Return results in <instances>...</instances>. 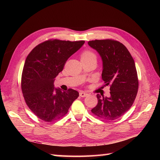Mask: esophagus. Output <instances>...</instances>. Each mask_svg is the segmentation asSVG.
Listing matches in <instances>:
<instances>
[{"mask_svg":"<svg viewBox=\"0 0 160 160\" xmlns=\"http://www.w3.org/2000/svg\"><path fill=\"white\" fill-rule=\"evenodd\" d=\"M79 95L81 97V98H85V97H87L88 95V94L87 93H85L83 91H80L79 92Z\"/></svg>","mask_w":160,"mask_h":160,"instance_id":"1","label":"esophagus"}]
</instances>
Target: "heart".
Returning <instances> with one entry per match:
<instances>
[{
    "label": "heart",
    "instance_id": "1",
    "mask_svg": "<svg viewBox=\"0 0 160 160\" xmlns=\"http://www.w3.org/2000/svg\"><path fill=\"white\" fill-rule=\"evenodd\" d=\"M96 58L95 55L91 51H85L81 54V59H89V58Z\"/></svg>",
    "mask_w": 160,
    "mask_h": 160
}]
</instances>
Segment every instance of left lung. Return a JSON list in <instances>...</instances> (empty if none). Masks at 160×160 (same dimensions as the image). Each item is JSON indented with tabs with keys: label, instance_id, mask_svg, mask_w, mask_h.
<instances>
[{
	"label": "left lung",
	"instance_id": "1",
	"mask_svg": "<svg viewBox=\"0 0 160 160\" xmlns=\"http://www.w3.org/2000/svg\"><path fill=\"white\" fill-rule=\"evenodd\" d=\"M88 45L99 54L103 62L102 79L105 86H110V96L97 95L98 103L91 111L102 119L115 120L127 112L136 98L139 83L134 60L119 41L95 40Z\"/></svg>",
	"mask_w": 160,
	"mask_h": 160
}]
</instances>
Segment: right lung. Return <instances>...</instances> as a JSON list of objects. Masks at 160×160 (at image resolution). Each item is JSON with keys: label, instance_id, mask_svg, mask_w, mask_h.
<instances>
[{"label": "right lung", "instance_id": "obj_1", "mask_svg": "<svg viewBox=\"0 0 160 160\" xmlns=\"http://www.w3.org/2000/svg\"><path fill=\"white\" fill-rule=\"evenodd\" d=\"M84 41L49 40L36 46L24 65L21 89L28 107L36 116L51 122L65 116L78 91L55 88V77L63 69L67 59L78 51Z\"/></svg>", "mask_w": 160, "mask_h": 160}]
</instances>
